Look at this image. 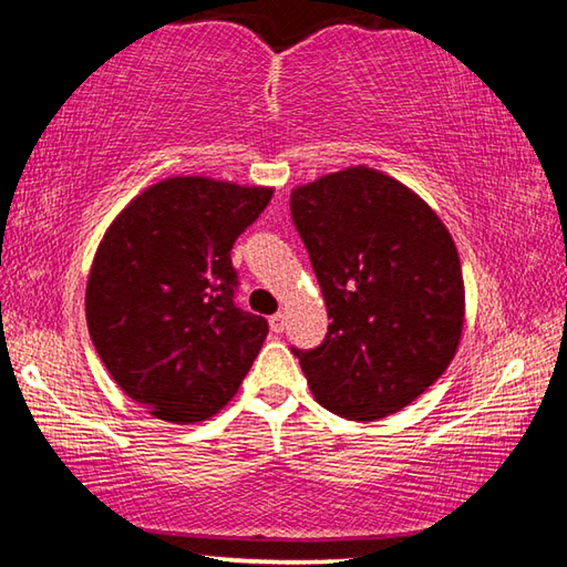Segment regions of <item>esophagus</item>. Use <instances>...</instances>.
Returning a JSON list of instances; mask_svg holds the SVG:
<instances>
[{
	"label": "esophagus",
	"mask_w": 567,
	"mask_h": 567,
	"mask_svg": "<svg viewBox=\"0 0 567 567\" xmlns=\"http://www.w3.org/2000/svg\"><path fill=\"white\" fill-rule=\"evenodd\" d=\"M270 330L272 332H282L285 330V315L282 312H275L270 318Z\"/></svg>",
	"instance_id": "esophagus-1"
}]
</instances>
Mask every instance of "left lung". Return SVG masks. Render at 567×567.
<instances>
[{"mask_svg":"<svg viewBox=\"0 0 567 567\" xmlns=\"http://www.w3.org/2000/svg\"><path fill=\"white\" fill-rule=\"evenodd\" d=\"M290 213L332 320L318 348H292L307 385L340 417L392 415L455 358L465 290L453 237L415 192L370 167L297 187Z\"/></svg>","mask_w":567,"mask_h":567,"instance_id":"8db88e82","label":"left lung"}]
</instances>
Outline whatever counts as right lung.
Masks as SVG:
<instances>
[{
	"instance_id": "add662e5",
	"label": "right lung",
	"mask_w": 567,
	"mask_h": 567,
	"mask_svg": "<svg viewBox=\"0 0 567 567\" xmlns=\"http://www.w3.org/2000/svg\"><path fill=\"white\" fill-rule=\"evenodd\" d=\"M272 199L267 187L169 177L142 192L94 255L87 328L112 380L167 422H199L235 395L267 338L237 307L233 245Z\"/></svg>"
}]
</instances>
